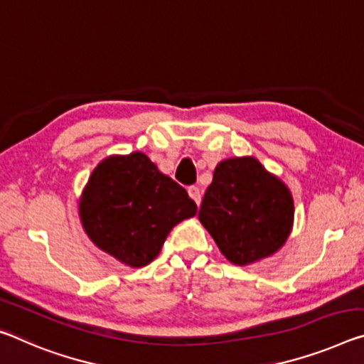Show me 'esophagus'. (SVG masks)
Segmentation results:
<instances>
[{
    "instance_id": "1",
    "label": "esophagus",
    "mask_w": 364,
    "mask_h": 364,
    "mask_svg": "<svg viewBox=\"0 0 364 364\" xmlns=\"http://www.w3.org/2000/svg\"><path fill=\"white\" fill-rule=\"evenodd\" d=\"M188 194L191 196V199L196 204H200V199H203V194H200V189L198 186H189L188 188Z\"/></svg>"
}]
</instances>
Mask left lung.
<instances>
[{
	"instance_id": "1",
	"label": "left lung",
	"mask_w": 364,
	"mask_h": 364,
	"mask_svg": "<svg viewBox=\"0 0 364 364\" xmlns=\"http://www.w3.org/2000/svg\"><path fill=\"white\" fill-rule=\"evenodd\" d=\"M199 222L235 265L270 257L285 245L295 217L293 196L255 157H232L215 166Z\"/></svg>"
}]
</instances>
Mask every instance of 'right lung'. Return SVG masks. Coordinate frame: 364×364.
<instances>
[{"mask_svg":"<svg viewBox=\"0 0 364 364\" xmlns=\"http://www.w3.org/2000/svg\"><path fill=\"white\" fill-rule=\"evenodd\" d=\"M196 212L186 189L142 152L103 159L79 198V218L92 243L134 269L151 264L173 227Z\"/></svg>","mask_w":364,"mask_h":364,"instance_id":"1","label":"right lung"}]
</instances>
